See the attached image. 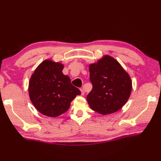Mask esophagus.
<instances>
[{
  "instance_id": "obj_1",
  "label": "esophagus",
  "mask_w": 161,
  "mask_h": 161,
  "mask_svg": "<svg viewBox=\"0 0 161 161\" xmlns=\"http://www.w3.org/2000/svg\"><path fill=\"white\" fill-rule=\"evenodd\" d=\"M80 92H81V95H85V91H84L83 89H80Z\"/></svg>"
}]
</instances>
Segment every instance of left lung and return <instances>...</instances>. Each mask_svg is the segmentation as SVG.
Segmentation results:
<instances>
[{
	"label": "left lung",
	"mask_w": 161,
	"mask_h": 161,
	"mask_svg": "<svg viewBox=\"0 0 161 161\" xmlns=\"http://www.w3.org/2000/svg\"><path fill=\"white\" fill-rule=\"evenodd\" d=\"M90 80L92 89L86 97L90 108L102 115L115 113L128 101L132 82L118 60L104 55L90 64Z\"/></svg>",
	"instance_id": "left-lung-1"
}]
</instances>
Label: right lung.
<instances>
[{
  "label": "right lung",
  "instance_id": "right-lung-1",
  "mask_svg": "<svg viewBox=\"0 0 161 161\" xmlns=\"http://www.w3.org/2000/svg\"><path fill=\"white\" fill-rule=\"evenodd\" d=\"M64 64L46 59L38 65L29 82L31 103L43 115L56 118L69 109L71 101L80 91L62 73Z\"/></svg>",
  "mask_w": 161,
  "mask_h": 161
}]
</instances>
